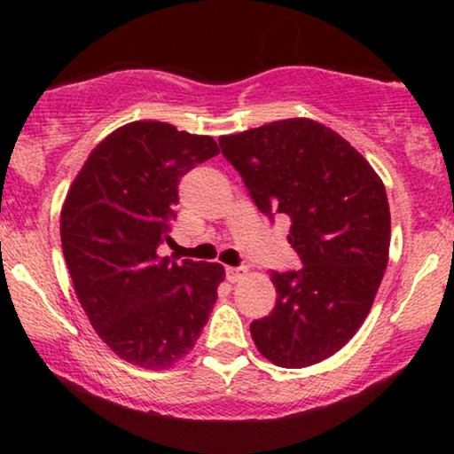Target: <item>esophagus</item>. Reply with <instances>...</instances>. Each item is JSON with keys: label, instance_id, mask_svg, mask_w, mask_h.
I'll use <instances>...</instances> for the list:
<instances>
[{"label": "esophagus", "instance_id": "34e87169", "mask_svg": "<svg viewBox=\"0 0 454 454\" xmlns=\"http://www.w3.org/2000/svg\"><path fill=\"white\" fill-rule=\"evenodd\" d=\"M225 277H227L229 283H238L246 277V269H239V266H227Z\"/></svg>", "mask_w": 454, "mask_h": 454}]
</instances>
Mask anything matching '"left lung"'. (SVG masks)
I'll return each instance as SVG.
<instances>
[{
	"label": "left lung",
	"mask_w": 454,
	"mask_h": 454,
	"mask_svg": "<svg viewBox=\"0 0 454 454\" xmlns=\"http://www.w3.org/2000/svg\"><path fill=\"white\" fill-rule=\"evenodd\" d=\"M223 157L269 219L289 216L300 270L270 272L275 309L254 320L258 351L281 368L331 357L364 325L388 262L382 179L331 128L306 117L221 136Z\"/></svg>",
	"instance_id": "8db88e82"
}]
</instances>
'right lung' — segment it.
I'll return each instance as SVG.
<instances>
[{"mask_svg": "<svg viewBox=\"0 0 454 454\" xmlns=\"http://www.w3.org/2000/svg\"><path fill=\"white\" fill-rule=\"evenodd\" d=\"M219 154L210 136L132 121L89 154L61 208V247L78 301L109 349L145 370L188 356L225 269L160 258L182 176Z\"/></svg>", "mask_w": 454, "mask_h": 454, "instance_id": "right-lung-1", "label": "right lung"}]
</instances>
